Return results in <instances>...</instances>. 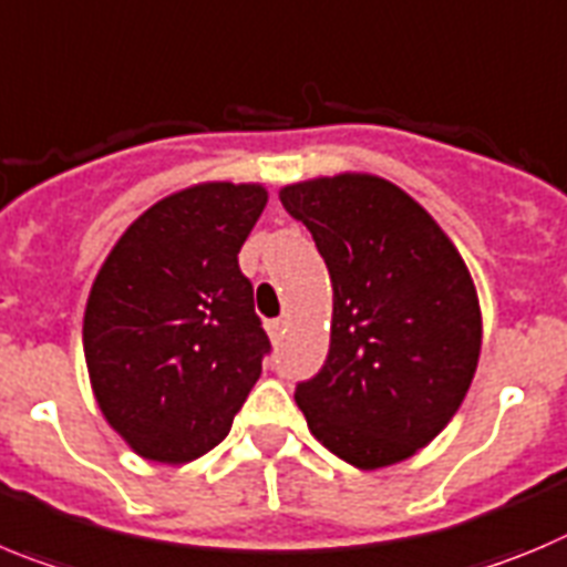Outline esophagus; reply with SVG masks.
Listing matches in <instances>:
<instances>
[{
  "instance_id": "esophagus-1",
  "label": "esophagus",
  "mask_w": 567,
  "mask_h": 567,
  "mask_svg": "<svg viewBox=\"0 0 567 567\" xmlns=\"http://www.w3.org/2000/svg\"><path fill=\"white\" fill-rule=\"evenodd\" d=\"M284 320H269L267 323V334L272 337V340H280V334H284Z\"/></svg>"
}]
</instances>
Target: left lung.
I'll use <instances>...</instances> for the list:
<instances>
[{
    "label": "left lung",
    "mask_w": 567,
    "mask_h": 567,
    "mask_svg": "<svg viewBox=\"0 0 567 567\" xmlns=\"http://www.w3.org/2000/svg\"><path fill=\"white\" fill-rule=\"evenodd\" d=\"M331 275L326 365L295 402L311 435L357 470L415 455L450 424L481 357V303L439 221L373 174L280 188Z\"/></svg>",
    "instance_id": "8db88e82"
}]
</instances>
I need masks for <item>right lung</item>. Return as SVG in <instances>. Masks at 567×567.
Returning <instances> with one entry per match:
<instances>
[{
    "instance_id": "1",
    "label": "right lung",
    "mask_w": 567,
    "mask_h": 567,
    "mask_svg": "<svg viewBox=\"0 0 567 567\" xmlns=\"http://www.w3.org/2000/svg\"><path fill=\"white\" fill-rule=\"evenodd\" d=\"M258 182H199L126 227L83 311V357L109 427L140 458L188 464L219 444L261 377L267 331L238 249Z\"/></svg>"
}]
</instances>
